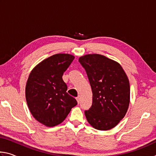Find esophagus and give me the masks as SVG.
<instances>
[{
    "label": "esophagus",
    "mask_w": 156,
    "mask_h": 156,
    "mask_svg": "<svg viewBox=\"0 0 156 156\" xmlns=\"http://www.w3.org/2000/svg\"><path fill=\"white\" fill-rule=\"evenodd\" d=\"M76 100H77V102H78V104L80 103V98H79V97H77V98H76Z\"/></svg>",
    "instance_id": "obj_1"
}]
</instances>
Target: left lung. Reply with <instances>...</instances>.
<instances>
[{
	"label": "left lung",
	"mask_w": 156,
	"mask_h": 156,
	"mask_svg": "<svg viewBox=\"0 0 156 156\" xmlns=\"http://www.w3.org/2000/svg\"><path fill=\"white\" fill-rule=\"evenodd\" d=\"M79 62L87 75L92 94V105L84 111L87 120L98 130H109L119 123L127 112L130 86L122 67L100 54L80 57Z\"/></svg>",
	"instance_id": "obj_1"
}]
</instances>
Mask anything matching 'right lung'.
<instances>
[{
    "instance_id": "1",
    "label": "right lung",
    "mask_w": 156,
    "mask_h": 156,
    "mask_svg": "<svg viewBox=\"0 0 156 156\" xmlns=\"http://www.w3.org/2000/svg\"><path fill=\"white\" fill-rule=\"evenodd\" d=\"M74 56L58 54L47 58L31 71L26 84L25 96L31 114L47 126L59 125L77 105L67 93L62 75Z\"/></svg>"
}]
</instances>
